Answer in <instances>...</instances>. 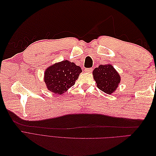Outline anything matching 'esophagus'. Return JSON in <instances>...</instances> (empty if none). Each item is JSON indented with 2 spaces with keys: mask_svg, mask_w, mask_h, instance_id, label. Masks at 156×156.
Instances as JSON below:
<instances>
[{
  "mask_svg": "<svg viewBox=\"0 0 156 156\" xmlns=\"http://www.w3.org/2000/svg\"><path fill=\"white\" fill-rule=\"evenodd\" d=\"M84 72H85L86 73H91L92 72V68H85L84 69Z\"/></svg>",
  "mask_w": 156,
  "mask_h": 156,
  "instance_id": "1",
  "label": "esophagus"
}]
</instances>
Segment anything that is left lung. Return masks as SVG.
Masks as SVG:
<instances>
[{"mask_svg": "<svg viewBox=\"0 0 156 156\" xmlns=\"http://www.w3.org/2000/svg\"><path fill=\"white\" fill-rule=\"evenodd\" d=\"M94 79L98 88L106 94H111L120 83V77L111 64L100 65L93 71Z\"/></svg>", "mask_w": 156, "mask_h": 156, "instance_id": "left-lung-1", "label": "left lung"}]
</instances>
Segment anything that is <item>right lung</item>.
Instances as JSON below:
<instances>
[{
    "mask_svg": "<svg viewBox=\"0 0 156 156\" xmlns=\"http://www.w3.org/2000/svg\"><path fill=\"white\" fill-rule=\"evenodd\" d=\"M81 72V67L68 60H63L46 69L44 82L49 90L60 95L74 85Z\"/></svg>",
    "mask_w": 156,
    "mask_h": 156,
    "instance_id": "add662e5",
    "label": "right lung"
}]
</instances>
